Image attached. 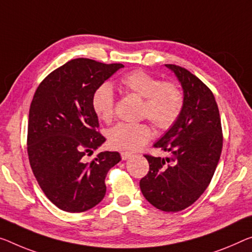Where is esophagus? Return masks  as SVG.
Listing matches in <instances>:
<instances>
[{
  "label": "esophagus",
  "instance_id": "obj_1",
  "mask_svg": "<svg viewBox=\"0 0 252 252\" xmlns=\"http://www.w3.org/2000/svg\"><path fill=\"white\" fill-rule=\"evenodd\" d=\"M121 156H122L123 160L126 161V160H129V158H130L131 157H133V154L129 153V152H122Z\"/></svg>",
  "mask_w": 252,
  "mask_h": 252
}]
</instances>
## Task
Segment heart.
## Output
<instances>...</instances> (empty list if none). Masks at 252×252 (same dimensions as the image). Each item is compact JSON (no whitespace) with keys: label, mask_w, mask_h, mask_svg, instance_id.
<instances>
[{"label":"heart","mask_w":252,"mask_h":252,"mask_svg":"<svg viewBox=\"0 0 252 252\" xmlns=\"http://www.w3.org/2000/svg\"><path fill=\"white\" fill-rule=\"evenodd\" d=\"M124 90L144 99L142 116L148 117L160 130H166L175 125L184 108V94L175 83L161 82L150 73L136 69L121 79ZM92 109L100 121L110 123L114 119L115 99L113 89L102 84L94 91L91 100ZM152 128L144 123H121L108 131V142L113 149L119 151H137L151 137Z\"/></svg>","instance_id":"heart-1"}]
</instances>
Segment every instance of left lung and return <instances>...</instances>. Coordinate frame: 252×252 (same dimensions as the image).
Returning a JSON list of instances; mask_svg holds the SVG:
<instances>
[{
    "label": "left lung",
    "instance_id": "1",
    "mask_svg": "<svg viewBox=\"0 0 252 252\" xmlns=\"http://www.w3.org/2000/svg\"><path fill=\"white\" fill-rule=\"evenodd\" d=\"M184 91L181 115L154 148L169 157L148 158L150 171L139 181L145 199L158 210L179 212L202 196L210 185L220 152L223 136L214 94L198 77L177 65L165 64Z\"/></svg>",
    "mask_w": 252,
    "mask_h": 252
}]
</instances>
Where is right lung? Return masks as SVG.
I'll return each mask as SVG.
<instances>
[{
  "label": "right lung",
  "instance_id": "obj_1",
  "mask_svg": "<svg viewBox=\"0 0 252 252\" xmlns=\"http://www.w3.org/2000/svg\"><path fill=\"white\" fill-rule=\"evenodd\" d=\"M122 67L75 59L46 76L34 92L28 122L29 162L42 191L62 211L81 213L98 205L106 195L108 171L122 160L118 152L109 151L90 162L84 158L106 142L96 130L92 95Z\"/></svg>",
  "mask_w": 252,
  "mask_h": 252
}]
</instances>
